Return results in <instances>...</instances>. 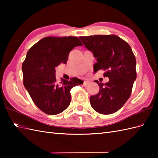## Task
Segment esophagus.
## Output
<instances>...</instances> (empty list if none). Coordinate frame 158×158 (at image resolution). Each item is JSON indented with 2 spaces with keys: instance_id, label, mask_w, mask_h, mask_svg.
<instances>
[{
  "instance_id": "esophagus-1",
  "label": "esophagus",
  "mask_w": 158,
  "mask_h": 158,
  "mask_svg": "<svg viewBox=\"0 0 158 158\" xmlns=\"http://www.w3.org/2000/svg\"><path fill=\"white\" fill-rule=\"evenodd\" d=\"M89 84V81H83V85H84L85 87L88 86Z\"/></svg>"
}]
</instances>
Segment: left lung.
I'll use <instances>...</instances> for the list:
<instances>
[{"label": "left lung", "instance_id": "obj_1", "mask_svg": "<svg viewBox=\"0 0 158 158\" xmlns=\"http://www.w3.org/2000/svg\"><path fill=\"white\" fill-rule=\"evenodd\" d=\"M85 48L91 51L97 62L94 70H105L104 77L109 81L105 83L94 81L100 90L90 96V104L96 112L109 115L124 105L132 92L136 79V58L127 43L116 35L80 36Z\"/></svg>", "mask_w": 158, "mask_h": 158}]
</instances>
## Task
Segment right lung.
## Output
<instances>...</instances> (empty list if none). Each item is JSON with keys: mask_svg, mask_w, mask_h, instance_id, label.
Segmentation results:
<instances>
[{"mask_svg": "<svg viewBox=\"0 0 158 158\" xmlns=\"http://www.w3.org/2000/svg\"><path fill=\"white\" fill-rule=\"evenodd\" d=\"M83 44L77 36H48L28 50L22 64L23 85L38 108L48 115L64 111L71 101L70 89L83 81L77 77L56 81V67L66 64L70 52Z\"/></svg>", "mask_w": 158, "mask_h": 158, "instance_id": "1", "label": "right lung"}]
</instances>
